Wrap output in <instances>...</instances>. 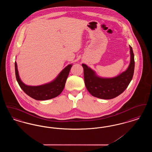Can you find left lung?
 <instances>
[{
    "label": "left lung",
    "mask_w": 152,
    "mask_h": 152,
    "mask_svg": "<svg viewBox=\"0 0 152 152\" xmlns=\"http://www.w3.org/2000/svg\"><path fill=\"white\" fill-rule=\"evenodd\" d=\"M130 47V62L128 69L113 78H102L97 76L91 68L85 64L84 77L88 92L93 96L101 99H112L121 94L129 86L133 78L134 69V58L132 47Z\"/></svg>",
    "instance_id": "obj_1"
}]
</instances>
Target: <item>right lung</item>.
Wrapping results in <instances>:
<instances>
[{
    "label": "right lung",
    "mask_w": 152,
    "mask_h": 152,
    "mask_svg": "<svg viewBox=\"0 0 152 152\" xmlns=\"http://www.w3.org/2000/svg\"><path fill=\"white\" fill-rule=\"evenodd\" d=\"M72 66L71 64L66 66L53 81L39 86H28L22 82L19 77L16 61L15 75L19 86L26 94L37 100H46L55 98L62 92Z\"/></svg>",
    "instance_id": "1"
}]
</instances>
